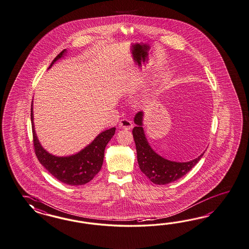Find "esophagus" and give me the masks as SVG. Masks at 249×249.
Returning <instances> with one entry per match:
<instances>
[{
	"instance_id": "1",
	"label": "esophagus",
	"mask_w": 249,
	"mask_h": 249,
	"mask_svg": "<svg viewBox=\"0 0 249 249\" xmlns=\"http://www.w3.org/2000/svg\"><path fill=\"white\" fill-rule=\"evenodd\" d=\"M133 127L132 121L127 120V119H122L120 121V128H125V129H131Z\"/></svg>"
}]
</instances>
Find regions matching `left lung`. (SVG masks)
Here are the masks:
<instances>
[{"label": "left lung", "mask_w": 249, "mask_h": 249, "mask_svg": "<svg viewBox=\"0 0 249 249\" xmlns=\"http://www.w3.org/2000/svg\"><path fill=\"white\" fill-rule=\"evenodd\" d=\"M143 112H138L134 118L136 127L132 130L138 163L140 168L149 180L157 185H166L186 175L200 160L203 154L188 162L170 161L157 154L149 146L142 128Z\"/></svg>", "instance_id": "left-lung-1"}]
</instances>
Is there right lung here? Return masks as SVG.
<instances>
[{
	"mask_svg": "<svg viewBox=\"0 0 249 249\" xmlns=\"http://www.w3.org/2000/svg\"><path fill=\"white\" fill-rule=\"evenodd\" d=\"M65 53L66 50H63L61 53L58 54L51 63L49 69L53 65L55 61L61 59ZM31 120L36 157L40 164L55 178L70 186H81L90 181L99 173L103 163L104 150L107 142L115 134L116 128L102 131L101 134L96 137L93 142L77 154L69 157H56L50 154L42 148L37 139L34 129L33 103L31 107Z\"/></svg>",
	"mask_w": 249,
	"mask_h": 249,
	"instance_id": "right-lung-1",
	"label": "right lung"
}]
</instances>
